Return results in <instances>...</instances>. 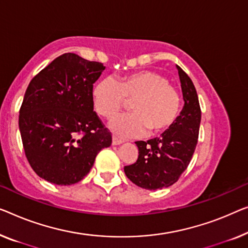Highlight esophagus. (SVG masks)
<instances>
[{"instance_id":"esophagus-1","label":"esophagus","mask_w":248,"mask_h":248,"mask_svg":"<svg viewBox=\"0 0 248 248\" xmlns=\"http://www.w3.org/2000/svg\"><path fill=\"white\" fill-rule=\"evenodd\" d=\"M124 141L123 140H120V139H118V138H116V137H113L112 138V145L113 146H118V145H121V143H123Z\"/></svg>"}]
</instances>
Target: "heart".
<instances>
[{
	"label": "heart",
	"instance_id": "b5f03b06",
	"mask_svg": "<svg viewBox=\"0 0 248 248\" xmlns=\"http://www.w3.org/2000/svg\"><path fill=\"white\" fill-rule=\"evenodd\" d=\"M98 113L112 117L131 101V111L112 118L111 130L121 137H139L149 131L160 135L175 123L180 109L179 94L167 79L155 71H140L121 78L119 82L105 78L93 88Z\"/></svg>",
	"mask_w": 248,
	"mask_h": 248
}]
</instances>
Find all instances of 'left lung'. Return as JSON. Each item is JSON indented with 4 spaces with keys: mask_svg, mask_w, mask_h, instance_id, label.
Instances as JSON below:
<instances>
[{
    "mask_svg": "<svg viewBox=\"0 0 248 248\" xmlns=\"http://www.w3.org/2000/svg\"><path fill=\"white\" fill-rule=\"evenodd\" d=\"M177 70L185 101L182 112L159 138L136 141L138 159L124 168L132 183L148 190L175 184L189 165L198 141L202 111L197 92L187 73L178 65Z\"/></svg>",
    "mask_w": 248,
    "mask_h": 248,
    "instance_id": "left-lung-1",
    "label": "left lung"
}]
</instances>
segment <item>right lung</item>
<instances>
[{
	"label": "right lung",
	"instance_id": "right-lung-1",
	"mask_svg": "<svg viewBox=\"0 0 248 248\" xmlns=\"http://www.w3.org/2000/svg\"><path fill=\"white\" fill-rule=\"evenodd\" d=\"M106 66L64 53L41 70L25 91L18 116L25 156L36 175L60 186L88 175L111 132L93 111V83Z\"/></svg>",
	"mask_w": 248,
	"mask_h": 248
}]
</instances>
